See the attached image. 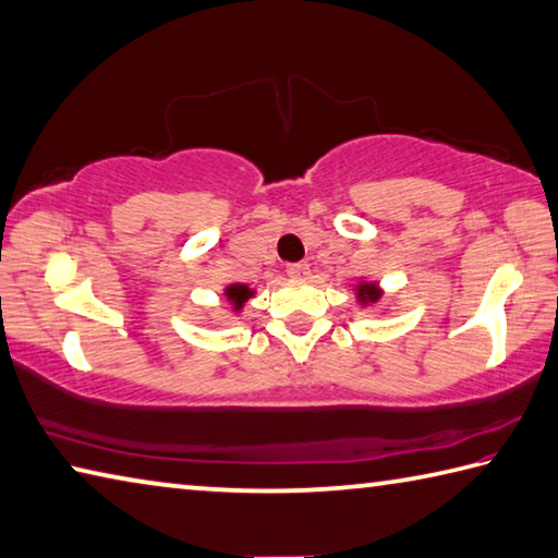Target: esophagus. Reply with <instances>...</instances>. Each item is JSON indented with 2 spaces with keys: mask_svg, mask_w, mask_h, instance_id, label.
I'll return each mask as SVG.
<instances>
[{
  "mask_svg": "<svg viewBox=\"0 0 558 558\" xmlns=\"http://www.w3.org/2000/svg\"><path fill=\"white\" fill-rule=\"evenodd\" d=\"M307 272H310L307 263H290V266H288V276L290 278H305Z\"/></svg>",
  "mask_w": 558,
  "mask_h": 558,
  "instance_id": "esophagus-1",
  "label": "esophagus"
}]
</instances>
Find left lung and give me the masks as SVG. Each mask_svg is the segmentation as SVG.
Returning a JSON list of instances; mask_svg holds the SVG:
<instances>
[{"instance_id": "left-lung-1", "label": "left lung", "mask_w": 558, "mask_h": 558, "mask_svg": "<svg viewBox=\"0 0 558 558\" xmlns=\"http://www.w3.org/2000/svg\"><path fill=\"white\" fill-rule=\"evenodd\" d=\"M380 298V290L376 286H359V300L361 302H376Z\"/></svg>"}]
</instances>
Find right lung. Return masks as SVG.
<instances>
[{
	"label": "right lung",
	"mask_w": 558,
	"mask_h": 558,
	"mask_svg": "<svg viewBox=\"0 0 558 558\" xmlns=\"http://www.w3.org/2000/svg\"><path fill=\"white\" fill-rule=\"evenodd\" d=\"M253 295V292L246 288V286H231V288H227V298L234 302V307L239 310L241 305H244V302L248 300Z\"/></svg>",
	"instance_id": "1"
}]
</instances>
